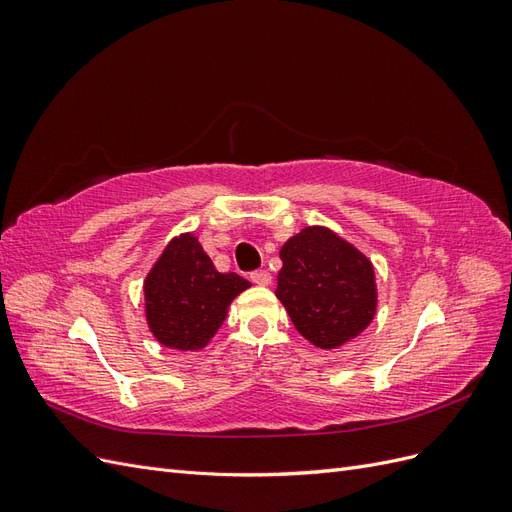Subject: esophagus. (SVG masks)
Here are the masks:
<instances>
[{"label": "esophagus", "instance_id": "esophagus-1", "mask_svg": "<svg viewBox=\"0 0 512 512\" xmlns=\"http://www.w3.org/2000/svg\"><path fill=\"white\" fill-rule=\"evenodd\" d=\"M252 282L258 284V286H269L271 284V273L267 269H258V271H252Z\"/></svg>", "mask_w": 512, "mask_h": 512}]
</instances>
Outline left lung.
<instances>
[{
    "mask_svg": "<svg viewBox=\"0 0 512 512\" xmlns=\"http://www.w3.org/2000/svg\"><path fill=\"white\" fill-rule=\"evenodd\" d=\"M277 299L297 331L318 348H339L374 320L378 292L371 262L335 232L307 226L280 250Z\"/></svg>",
    "mask_w": 512,
    "mask_h": 512,
    "instance_id": "obj_1",
    "label": "left lung"
}]
</instances>
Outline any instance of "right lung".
I'll list each match as a JSON object with an SVG mask.
<instances>
[{
  "label": "right lung",
  "instance_id": "1",
  "mask_svg": "<svg viewBox=\"0 0 512 512\" xmlns=\"http://www.w3.org/2000/svg\"><path fill=\"white\" fill-rule=\"evenodd\" d=\"M250 282L237 273H220L194 235L166 245L145 280V312L160 344L198 350L226 320L228 305Z\"/></svg>",
  "mask_w": 512,
  "mask_h": 512
}]
</instances>
